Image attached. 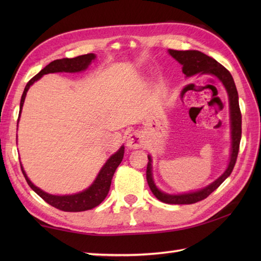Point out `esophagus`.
<instances>
[{
    "label": "esophagus",
    "mask_w": 261,
    "mask_h": 261,
    "mask_svg": "<svg viewBox=\"0 0 261 261\" xmlns=\"http://www.w3.org/2000/svg\"><path fill=\"white\" fill-rule=\"evenodd\" d=\"M145 145V140H143V136L140 132H132L129 135L126 140V146L131 149H139Z\"/></svg>",
    "instance_id": "obj_1"
}]
</instances>
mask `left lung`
<instances>
[{"label":"left lung","mask_w":261,"mask_h":261,"mask_svg":"<svg viewBox=\"0 0 261 261\" xmlns=\"http://www.w3.org/2000/svg\"><path fill=\"white\" fill-rule=\"evenodd\" d=\"M169 54L171 57H174L177 62L182 65V73L187 77L193 76L195 74H206L215 76L219 81L222 82L226 92L229 95L230 102V116H231V138H232V148H231V158L228 168L224 173L221 175L218 179L214 180L212 184L206 186L201 191L180 194V195H169V194L163 193L159 191L157 186L154 185L152 180L151 173V158L148 156L149 163L147 165V181L150 187L152 194L159 201L167 204H193L202 201L206 198L211 193L214 192L222 182L231 175L232 170L234 168V165L239 152L240 140H241V111L239 107V96L234 84V81L232 79L230 71L223 67L220 63L216 62L212 57H208L198 50H174L169 49Z\"/></svg>","instance_id":"obj_1"}]
</instances>
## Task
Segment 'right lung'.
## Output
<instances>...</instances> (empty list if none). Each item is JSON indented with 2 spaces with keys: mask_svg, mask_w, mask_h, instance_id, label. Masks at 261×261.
<instances>
[{
  "mask_svg": "<svg viewBox=\"0 0 261 261\" xmlns=\"http://www.w3.org/2000/svg\"><path fill=\"white\" fill-rule=\"evenodd\" d=\"M94 58H95V55L87 54V55H82V56L70 58V59L69 58L57 59V60H54V62H51L49 65H47L46 67L39 71L35 77H32V79L28 82V84L25 85L23 94H22L21 96L20 114H21L22 107H23L28 90H29V87L33 84V83L40 79L42 75H46L49 73H59V71L76 73V71L84 70L88 67V65L91 64V62ZM18 122H19V119H18ZM123 153H124V147L122 146L119 150L114 154H112L108 162L105 163V165L102 167L101 171L98 173L96 179L94 180L93 184L84 192L74 194V195L57 196V195H51V194L45 193L43 191H41L40 188H38L37 186L32 184L30 179L27 177V174L24 173L22 166H21V170L28 182V185H29L32 190L43 199V201L47 202L48 204H50L54 207H56L60 211H64V212H82V211H87L97 206V205L101 204L103 202V199L107 197L108 193L110 191L111 180H112V177L115 173L116 168L119 167L122 159H123Z\"/></svg>",
  "mask_w": 261,
  "mask_h": 261,
  "instance_id": "1",
  "label": "right lung"
}]
</instances>
